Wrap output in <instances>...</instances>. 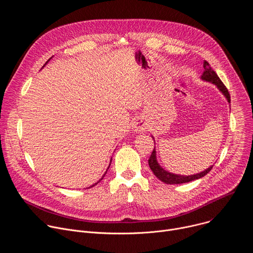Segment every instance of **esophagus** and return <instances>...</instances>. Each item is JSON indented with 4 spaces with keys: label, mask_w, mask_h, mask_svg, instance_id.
Segmentation results:
<instances>
[{
    "label": "esophagus",
    "mask_w": 253,
    "mask_h": 253,
    "mask_svg": "<svg viewBox=\"0 0 253 253\" xmlns=\"http://www.w3.org/2000/svg\"><path fill=\"white\" fill-rule=\"evenodd\" d=\"M148 125L147 122L144 120L143 118H137L134 120V122L132 123V129L135 132H143L147 129Z\"/></svg>",
    "instance_id": "obj_1"
}]
</instances>
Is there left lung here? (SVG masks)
Returning <instances> with one entry per match:
<instances>
[{"mask_svg":"<svg viewBox=\"0 0 253 253\" xmlns=\"http://www.w3.org/2000/svg\"><path fill=\"white\" fill-rule=\"evenodd\" d=\"M203 68H204V72L201 75V79L203 81L206 82H210L214 85H216V87L218 88V90L225 96V98L227 99L228 103H230V95L229 92L227 90V88L225 87V85L222 83V81L219 79V77L217 76V74L212 70V68L210 67L209 63L207 61L203 62ZM149 163V167L152 170V172L154 173V175L161 180L162 182L166 183V184H181V183H187L190 181H193V180L202 178L203 176H205L213 167L210 166L209 168L205 169L204 171L194 174V175H188V176H184V175H179V174H173L171 172H168L166 170H164L159 163L157 162V158H156V151H155V147L151 153V156L148 160Z\"/></svg>","mask_w":253,"mask_h":253,"instance_id":"1","label":"left lung"}]
</instances>
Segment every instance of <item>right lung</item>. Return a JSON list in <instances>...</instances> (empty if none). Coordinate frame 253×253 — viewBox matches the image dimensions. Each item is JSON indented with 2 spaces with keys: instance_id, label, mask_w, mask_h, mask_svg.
I'll return each instance as SVG.
<instances>
[{
  "instance_id": "add662e5",
  "label": "right lung",
  "mask_w": 253,
  "mask_h": 253,
  "mask_svg": "<svg viewBox=\"0 0 253 253\" xmlns=\"http://www.w3.org/2000/svg\"><path fill=\"white\" fill-rule=\"evenodd\" d=\"M50 59H52V57H51V58H50ZM50 59H49V60H48V61H47V62H46V63H45V65H46V64H47V63H48V62H49V61H50ZM45 65H44V66H45ZM44 66H43V67H44ZM111 161H112V159H111ZM111 161H110V162H111ZM109 166H110V164H109ZM108 168H109V167H108ZM106 173H107V171H106V172H105V174H106ZM105 174H104V175H103V176H102V178H101V179H100V180H99V181H98V182H97V183H99V182H100V181H101V180H102V179H103V177H104V176H105ZM97 183H95V184H93V185H92V186H90V187H93V186H94V185H96V184H97ZM90 187H89V188H90Z\"/></svg>"
}]
</instances>
